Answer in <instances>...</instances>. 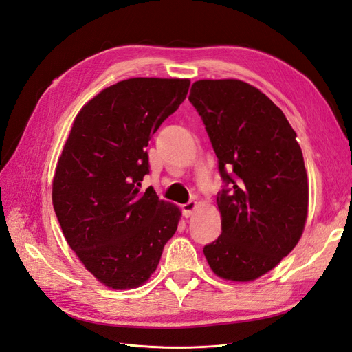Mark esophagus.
Segmentation results:
<instances>
[{"label":"esophagus","instance_id":"esophagus-1","mask_svg":"<svg viewBox=\"0 0 352 352\" xmlns=\"http://www.w3.org/2000/svg\"><path fill=\"white\" fill-rule=\"evenodd\" d=\"M195 208H197V201H189V202H186V204H184L182 206V212H184V216L188 219V217H190L194 214V211H195Z\"/></svg>","mask_w":352,"mask_h":352}]
</instances>
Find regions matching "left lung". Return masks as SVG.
<instances>
[{
	"mask_svg": "<svg viewBox=\"0 0 352 352\" xmlns=\"http://www.w3.org/2000/svg\"><path fill=\"white\" fill-rule=\"evenodd\" d=\"M189 101L219 158L221 235L204 247L211 270L248 282L280 263L300 241L308 211L301 146L282 110L236 79L198 80Z\"/></svg>",
	"mask_w": 352,
	"mask_h": 352,
	"instance_id": "left-lung-1",
	"label": "left lung"
}]
</instances>
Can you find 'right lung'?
Listing matches in <instances>:
<instances>
[{"mask_svg":"<svg viewBox=\"0 0 352 352\" xmlns=\"http://www.w3.org/2000/svg\"><path fill=\"white\" fill-rule=\"evenodd\" d=\"M189 79L133 78L94 97L74 119L58 158L52 206L70 248L113 289L150 279L180 210L150 186L145 146L188 95Z\"/></svg>","mask_w":352,"mask_h":352,"instance_id":"add662e5","label":"right lung"}]
</instances>
